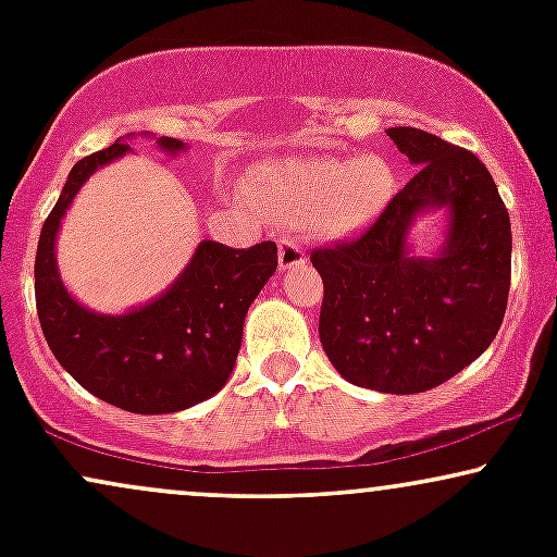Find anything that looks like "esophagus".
I'll list each match as a JSON object with an SVG mask.
<instances>
[{
	"label": "esophagus",
	"mask_w": 557,
	"mask_h": 557,
	"mask_svg": "<svg viewBox=\"0 0 557 557\" xmlns=\"http://www.w3.org/2000/svg\"><path fill=\"white\" fill-rule=\"evenodd\" d=\"M304 264H306V248L290 238L280 240V270L290 272Z\"/></svg>",
	"instance_id": "esophagus-1"
}]
</instances>
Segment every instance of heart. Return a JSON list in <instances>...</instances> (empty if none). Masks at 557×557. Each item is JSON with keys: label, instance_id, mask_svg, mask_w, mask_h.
<instances>
[{"label": "heart", "instance_id": "heart-1", "mask_svg": "<svg viewBox=\"0 0 557 557\" xmlns=\"http://www.w3.org/2000/svg\"><path fill=\"white\" fill-rule=\"evenodd\" d=\"M248 196L285 225L319 220L332 233H354L393 198L395 175L380 157L280 159L246 185Z\"/></svg>", "mask_w": 557, "mask_h": 557}]
</instances>
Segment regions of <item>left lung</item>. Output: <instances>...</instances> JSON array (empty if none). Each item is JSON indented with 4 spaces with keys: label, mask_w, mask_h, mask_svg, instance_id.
Wrapping results in <instances>:
<instances>
[{
    "label": "left lung",
    "mask_w": 557,
    "mask_h": 557,
    "mask_svg": "<svg viewBox=\"0 0 557 557\" xmlns=\"http://www.w3.org/2000/svg\"><path fill=\"white\" fill-rule=\"evenodd\" d=\"M417 175L359 240L319 248V341L359 387L413 395L456 376L500 330L510 290V216L471 151L417 127H387ZM444 216L441 246L412 251L416 222Z\"/></svg>",
    "instance_id": "1"
}]
</instances>
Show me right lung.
I'll list each match as a JSON object with an SVG mask.
<instances>
[{
  "label": "right lung",
  "mask_w": 557,
  "mask_h": 557,
  "mask_svg": "<svg viewBox=\"0 0 557 557\" xmlns=\"http://www.w3.org/2000/svg\"><path fill=\"white\" fill-rule=\"evenodd\" d=\"M131 138H117L70 170L38 238L36 309L54 359L81 387L123 411L151 417L185 411L225 387L248 306L277 270V246L267 240L230 248L201 240L170 287L123 314H101L75 300L57 267L62 216L94 172L131 154ZM154 144L168 157L188 149L177 138Z\"/></svg>",
  "instance_id": "add662e5"
}]
</instances>
